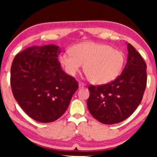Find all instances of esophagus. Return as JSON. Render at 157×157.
<instances>
[{
    "label": "esophagus",
    "instance_id": "esophagus-1",
    "mask_svg": "<svg viewBox=\"0 0 157 157\" xmlns=\"http://www.w3.org/2000/svg\"><path fill=\"white\" fill-rule=\"evenodd\" d=\"M84 86V84L82 83V82H79V89H82Z\"/></svg>",
    "mask_w": 157,
    "mask_h": 157
}]
</instances>
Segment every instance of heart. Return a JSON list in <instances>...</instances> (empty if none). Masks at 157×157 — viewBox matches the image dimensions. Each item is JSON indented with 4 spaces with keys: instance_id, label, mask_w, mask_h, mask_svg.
I'll return each mask as SVG.
<instances>
[{
    "instance_id": "obj_1",
    "label": "heart",
    "mask_w": 157,
    "mask_h": 157,
    "mask_svg": "<svg viewBox=\"0 0 157 157\" xmlns=\"http://www.w3.org/2000/svg\"><path fill=\"white\" fill-rule=\"evenodd\" d=\"M59 62L65 72L75 75L82 64L89 81L95 84H106L113 82L121 75L125 57L121 50L109 45L95 41L77 44L60 55Z\"/></svg>"
}]
</instances>
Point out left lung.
I'll return each instance as SVG.
<instances>
[{
  "label": "left lung",
  "instance_id": "1",
  "mask_svg": "<svg viewBox=\"0 0 157 157\" xmlns=\"http://www.w3.org/2000/svg\"><path fill=\"white\" fill-rule=\"evenodd\" d=\"M127 63L121 75L109 84L90 86L87 107L100 123H121L136 110L143 99L147 84V66L136 49L127 44Z\"/></svg>",
  "mask_w": 157,
  "mask_h": 157
}]
</instances>
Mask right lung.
<instances>
[{
	"mask_svg": "<svg viewBox=\"0 0 157 157\" xmlns=\"http://www.w3.org/2000/svg\"><path fill=\"white\" fill-rule=\"evenodd\" d=\"M61 48L50 44L32 46L17 54L11 67L12 94L22 109L34 121L51 123L68 107L78 89L75 78L58 62Z\"/></svg>",
	"mask_w": 157,
	"mask_h": 157,
	"instance_id": "obj_1",
	"label": "right lung"
}]
</instances>
